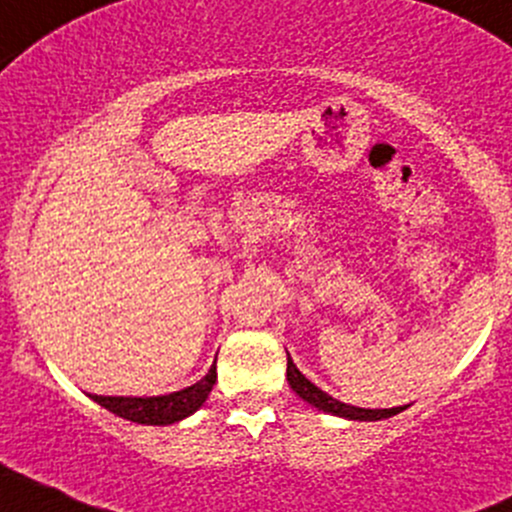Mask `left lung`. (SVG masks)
<instances>
[{"instance_id":"left-lung-1","label":"left lung","mask_w":512,"mask_h":512,"mask_svg":"<svg viewBox=\"0 0 512 512\" xmlns=\"http://www.w3.org/2000/svg\"><path fill=\"white\" fill-rule=\"evenodd\" d=\"M286 381H289L291 389L296 391V396L303 398L306 403H311L313 408H318V411L323 413H330V415H338V418H345V420H384V418H391V415L406 411L408 406H398V408H357V406H350V403H342L338 398H333L330 393L320 391L313 381H308L306 376L299 372V367L294 364V359H286Z\"/></svg>"}]
</instances>
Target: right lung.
<instances>
[{
    "mask_svg": "<svg viewBox=\"0 0 512 512\" xmlns=\"http://www.w3.org/2000/svg\"><path fill=\"white\" fill-rule=\"evenodd\" d=\"M216 384V364H211L209 374L196 384L182 391L165 393V396H97L89 393L94 403L101 408L131 420L138 425H172L199 411Z\"/></svg>",
    "mask_w": 512,
    "mask_h": 512,
    "instance_id": "right-lung-1",
    "label": "right lung"
}]
</instances>
